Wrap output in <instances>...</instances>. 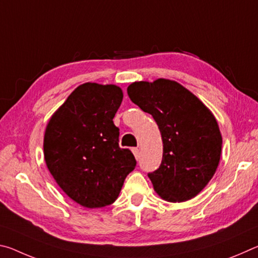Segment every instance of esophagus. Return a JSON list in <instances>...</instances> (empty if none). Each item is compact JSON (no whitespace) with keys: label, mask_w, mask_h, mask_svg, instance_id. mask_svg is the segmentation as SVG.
<instances>
[{"label":"esophagus","mask_w":258,"mask_h":258,"mask_svg":"<svg viewBox=\"0 0 258 258\" xmlns=\"http://www.w3.org/2000/svg\"><path fill=\"white\" fill-rule=\"evenodd\" d=\"M132 151H133V154H134L135 159L139 160V158H140V150L138 149V148H133Z\"/></svg>","instance_id":"1"}]
</instances>
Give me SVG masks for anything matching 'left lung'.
<instances>
[{"label":"left lung","mask_w":258,"mask_h":258,"mask_svg":"<svg viewBox=\"0 0 258 258\" xmlns=\"http://www.w3.org/2000/svg\"><path fill=\"white\" fill-rule=\"evenodd\" d=\"M127 94L154 117L163 140V160L149 173L156 194L171 203L197 196L215 174L222 135L212 111L180 83L165 78L134 82Z\"/></svg>","instance_id":"left-lung-1"}]
</instances>
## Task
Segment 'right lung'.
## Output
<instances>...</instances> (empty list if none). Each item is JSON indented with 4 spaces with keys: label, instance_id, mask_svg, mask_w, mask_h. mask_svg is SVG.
Returning <instances> with one entry per match:
<instances>
[{
    "label": "right lung",
    "instance_id": "1",
    "mask_svg": "<svg viewBox=\"0 0 258 258\" xmlns=\"http://www.w3.org/2000/svg\"><path fill=\"white\" fill-rule=\"evenodd\" d=\"M121 101L119 86L84 83L46 125L47 168L61 190L83 207L112 204L137 166L132 152L119 148V130L112 121Z\"/></svg>",
    "mask_w": 258,
    "mask_h": 258
}]
</instances>
